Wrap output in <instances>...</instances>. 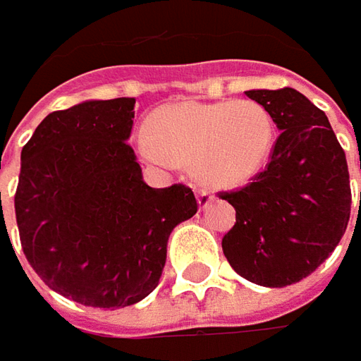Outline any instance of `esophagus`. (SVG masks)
I'll use <instances>...</instances> for the list:
<instances>
[{
  "instance_id": "1",
  "label": "esophagus",
  "mask_w": 361,
  "mask_h": 361,
  "mask_svg": "<svg viewBox=\"0 0 361 361\" xmlns=\"http://www.w3.org/2000/svg\"><path fill=\"white\" fill-rule=\"evenodd\" d=\"M197 199H199V209H207L209 202L213 201V195L209 190H204V188H199L197 190Z\"/></svg>"
}]
</instances>
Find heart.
Returning a JSON list of instances; mask_svg holds the SVG:
<instances>
[{
  "mask_svg": "<svg viewBox=\"0 0 361 361\" xmlns=\"http://www.w3.org/2000/svg\"><path fill=\"white\" fill-rule=\"evenodd\" d=\"M140 154L152 164H192L204 187L235 188L261 173L275 145V120L255 100H183L148 118Z\"/></svg>",
  "mask_w": 361,
  "mask_h": 361,
  "instance_id": "b5f03b06",
  "label": "heart"
}]
</instances>
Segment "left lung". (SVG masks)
Segmentation results:
<instances>
[{
    "instance_id": "1",
    "label": "left lung",
    "mask_w": 361,
    "mask_h": 361,
    "mask_svg": "<svg viewBox=\"0 0 361 361\" xmlns=\"http://www.w3.org/2000/svg\"><path fill=\"white\" fill-rule=\"evenodd\" d=\"M245 94L269 110L281 134L253 183L219 195L237 211L223 253L247 281L285 287L312 275L348 229V162L326 112L303 94L293 88Z\"/></svg>"
}]
</instances>
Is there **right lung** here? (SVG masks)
<instances>
[{
	"label": "right lung",
	"mask_w": 361,
	"mask_h": 361,
	"mask_svg": "<svg viewBox=\"0 0 361 361\" xmlns=\"http://www.w3.org/2000/svg\"><path fill=\"white\" fill-rule=\"evenodd\" d=\"M134 98L56 110L21 148L16 221L42 281L90 307H126L159 285L173 229L197 213L187 185L142 180Z\"/></svg>",
	"instance_id": "right-lung-1"
}]
</instances>
